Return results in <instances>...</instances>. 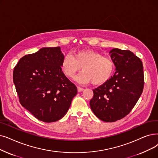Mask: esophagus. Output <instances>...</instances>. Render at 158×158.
I'll list each match as a JSON object with an SVG mask.
<instances>
[{
    "mask_svg": "<svg viewBox=\"0 0 158 158\" xmlns=\"http://www.w3.org/2000/svg\"><path fill=\"white\" fill-rule=\"evenodd\" d=\"M84 90H85V89H84V88H81V87H79V86H78V87H77V91H78L79 92H83Z\"/></svg>",
    "mask_w": 158,
    "mask_h": 158,
    "instance_id": "1",
    "label": "esophagus"
}]
</instances>
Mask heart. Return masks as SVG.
<instances>
[{
  "label": "heart",
  "instance_id": "b5f03b06",
  "mask_svg": "<svg viewBox=\"0 0 158 158\" xmlns=\"http://www.w3.org/2000/svg\"><path fill=\"white\" fill-rule=\"evenodd\" d=\"M61 68L66 76L73 79L81 68L83 72L76 78L81 83H92L94 85L105 83L113 74L114 64L108 57L94 50H85L75 52L72 56L67 54L64 57Z\"/></svg>",
  "mask_w": 158,
  "mask_h": 158
}]
</instances>
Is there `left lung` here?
Instances as JSON below:
<instances>
[{
  "mask_svg": "<svg viewBox=\"0 0 158 158\" xmlns=\"http://www.w3.org/2000/svg\"><path fill=\"white\" fill-rule=\"evenodd\" d=\"M115 72L105 83L93 90L90 105L94 114L105 122H115L132 110L143 92V66L130 50L114 48L109 52Z\"/></svg>",
  "mask_w": 158,
  "mask_h": 158,
  "instance_id": "1",
  "label": "left lung"
}]
</instances>
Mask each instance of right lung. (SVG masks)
<instances>
[{
    "instance_id": "add662e5",
    "label": "right lung",
    "mask_w": 158,
    "mask_h": 158,
    "mask_svg": "<svg viewBox=\"0 0 158 158\" xmlns=\"http://www.w3.org/2000/svg\"><path fill=\"white\" fill-rule=\"evenodd\" d=\"M60 47H44L19 60L13 73L21 105L37 119L51 123L67 113L77 87L61 68Z\"/></svg>"
}]
</instances>
